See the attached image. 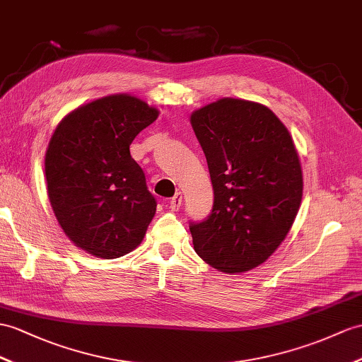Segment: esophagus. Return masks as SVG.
Here are the masks:
<instances>
[{"label": "esophagus", "instance_id": "34e87169", "mask_svg": "<svg viewBox=\"0 0 362 362\" xmlns=\"http://www.w3.org/2000/svg\"><path fill=\"white\" fill-rule=\"evenodd\" d=\"M181 202H182V195H181L180 192H176L175 195L170 198V201H169V207L172 210H178L180 206H181Z\"/></svg>", "mask_w": 362, "mask_h": 362}]
</instances>
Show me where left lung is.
<instances>
[{"instance_id":"left-lung-1","label":"left lung","mask_w":362,"mask_h":362,"mask_svg":"<svg viewBox=\"0 0 362 362\" xmlns=\"http://www.w3.org/2000/svg\"><path fill=\"white\" fill-rule=\"evenodd\" d=\"M206 155L214 207L189 224L193 249L211 267L247 272L284 241L303 198V172L286 126L266 105L223 98L192 113Z\"/></svg>"}]
</instances>
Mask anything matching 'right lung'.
Listing matches in <instances>:
<instances>
[{
  "label": "right lung",
  "mask_w": 362,
  "mask_h": 362,
  "mask_svg": "<svg viewBox=\"0 0 362 362\" xmlns=\"http://www.w3.org/2000/svg\"><path fill=\"white\" fill-rule=\"evenodd\" d=\"M158 110L130 95H110L59 122L46 152L52 209L78 247L119 258L143 241L156 211L130 144Z\"/></svg>",
  "instance_id": "add662e5"
}]
</instances>
